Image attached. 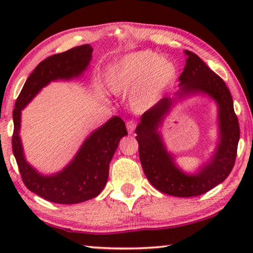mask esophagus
Returning a JSON list of instances; mask_svg holds the SVG:
<instances>
[{
	"mask_svg": "<svg viewBox=\"0 0 253 253\" xmlns=\"http://www.w3.org/2000/svg\"><path fill=\"white\" fill-rule=\"evenodd\" d=\"M126 126H127L128 132H129V134H132V132H134V130H135V128H136V123L132 122V121H129V122H127Z\"/></svg>",
	"mask_w": 253,
	"mask_h": 253,
	"instance_id": "obj_1",
	"label": "esophagus"
}]
</instances>
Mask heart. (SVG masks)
<instances>
[{"label": "heart", "mask_w": 253, "mask_h": 253, "mask_svg": "<svg viewBox=\"0 0 253 253\" xmlns=\"http://www.w3.org/2000/svg\"><path fill=\"white\" fill-rule=\"evenodd\" d=\"M178 67L172 59L160 57L152 50L124 55L111 66L106 76L108 90L115 95L130 93L136 111L152 108L177 80Z\"/></svg>", "instance_id": "1"}]
</instances>
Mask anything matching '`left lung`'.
<instances>
[{
	"label": "left lung",
	"mask_w": 253,
	"mask_h": 253,
	"mask_svg": "<svg viewBox=\"0 0 253 253\" xmlns=\"http://www.w3.org/2000/svg\"><path fill=\"white\" fill-rule=\"evenodd\" d=\"M186 65L179 76V90L165 97L143 114L136 127V139L144 173L162 193L191 198L207 193L229 176L233 169L240 138V128L233 100L225 83L205 65L199 55L185 50ZM208 95L218 106L219 140L209 161L194 173L177 166L165 146L159 128L175 103L192 95Z\"/></svg>",
	"instance_id": "left-lung-1"
}]
</instances>
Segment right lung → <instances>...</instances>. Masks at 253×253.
<instances>
[{
	"label": "right lung",
	"mask_w": 253,
	"mask_h": 253,
	"mask_svg": "<svg viewBox=\"0 0 253 253\" xmlns=\"http://www.w3.org/2000/svg\"><path fill=\"white\" fill-rule=\"evenodd\" d=\"M92 51L90 44H84L44 59L29 76L15 101L12 149L21 177L30 191L53 203L77 204L99 195L108 179L109 164L118 144L127 135L125 123L114 116L84 139L71 162L58 173L41 174L25 160L20 137L22 110L52 81L83 76L90 63Z\"/></svg>",
	"instance_id": "1"
}]
</instances>
